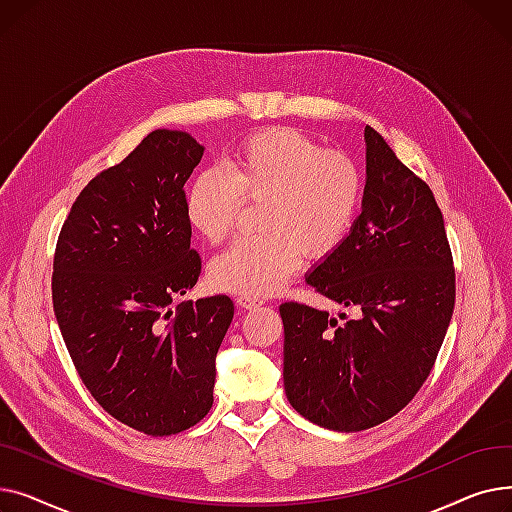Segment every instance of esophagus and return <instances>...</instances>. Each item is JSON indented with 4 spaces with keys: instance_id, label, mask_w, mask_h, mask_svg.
Returning a JSON list of instances; mask_svg holds the SVG:
<instances>
[{
    "instance_id": "esophagus-1",
    "label": "esophagus",
    "mask_w": 512,
    "mask_h": 512,
    "mask_svg": "<svg viewBox=\"0 0 512 512\" xmlns=\"http://www.w3.org/2000/svg\"><path fill=\"white\" fill-rule=\"evenodd\" d=\"M236 305L242 309H257L263 305V299L253 297V294H245V292H238L236 294Z\"/></svg>"
}]
</instances>
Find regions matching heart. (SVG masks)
Listing matches in <instances>:
<instances>
[{
	"instance_id": "obj_1",
	"label": "heart",
	"mask_w": 512,
	"mask_h": 512,
	"mask_svg": "<svg viewBox=\"0 0 512 512\" xmlns=\"http://www.w3.org/2000/svg\"><path fill=\"white\" fill-rule=\"evenodd\" d=\"M259 205L261 234L242 236L209 265L215 288L253 297L282 288L303 255H332L353 232L365 174L342 151L299 128H263L242 139L222 168H205L184 193V215L207 242L224 240L242 199Z\"/></svg>"
}]
</instances>
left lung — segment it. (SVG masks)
<instances>
[{
	"instance_id": "left-lung-1",
	"label": "left lung",
	"mask_w": 512,
	"mask_h": 512,
	"mask_svg": "<svg viewBox=\"0 0 512 512\" xmlns=\"http://www.w3.org/2000/svg\"><path fill=\"white\" fill-rule=\"evenodd\" d=\"M365 201L353 232L307 284L359 317L282 303L284 390L294 411L361 432L405 409L432 371L454 311V265L429 186L365 126Z\"/></svg>"
}]
</instances>
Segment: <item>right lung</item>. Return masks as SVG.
<instances>
[{
  "label": "right lung",
  "mask_w": 512,
  "mask_h": 512,
  "mask_svg": "<svg viewBox=\"0 0 512 512\" xmlns=\"http://www.w3.org/2000/svg\"><path fill=\"white\" fill-rule=\"evenodd\" d=\"M203 151L188 132H149L80 191L53 257V311L80 380L147 436L180 434L209 413L234 317L226 294L174 307L201 274L184 182Z\"/></svg>",
  "instance_id": "add662e5"
}]
</instances>
